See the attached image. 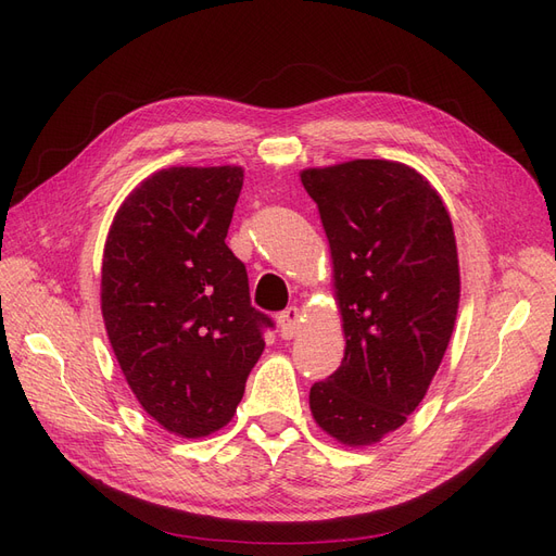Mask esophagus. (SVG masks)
Masks as SVG:
<instances>
[{"instance_id":"34e87169","label":"esophagus","mask_w":556,"mask_h":556,"mask_svg":"<svg viewBox=\"0 0 556 556\" xmlns=\"http://www.w3.org/2000/svg\"><path fill=\"white\" fill-rule=\"evenodd\" d=\"M300 309L298 307H289V309H283L281 314H279V330H281V337L283 339H293L295 334H298V330H300Z\"/></svg>"}]
</instances>
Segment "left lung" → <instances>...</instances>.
I'll use <instances>...</instances> for the list:
<instances>
[{"instance_id": "1", "label": "left lung", "mask_w": 556, "mask_h": 556, "mask_svg": "<svg viewBox=\"0 0 556 556\" xmlns=\"http://www.w3.org/2000/svg\"><path fill=\"white\" fill-rule=\"evenodd\" d=\"M300 180L326 228L344 361L309 390L320 429L371 445L414 414L451 342L459 263L451 214L425 177L397 161L355 159Z\"/></svg>"}]
</instances>
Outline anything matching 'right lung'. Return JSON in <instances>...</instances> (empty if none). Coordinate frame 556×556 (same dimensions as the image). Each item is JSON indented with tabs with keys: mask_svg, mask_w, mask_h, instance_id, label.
<instances>
[{
	"mask_svg": "<svg viewBox=\"0 0 556 556\" xmlns=\"http://www.w3.org/2000/svg\"><path fill=\"white\" fill-rule=\"evenodd\" d=\"M242 180L240 166L159 170L119 205L103 249L101 314L119 369L185 439L228 425L275 326L226 244Z\"/></svg>",
	"mask_w": 556,
	"mask_h": 556,
	"instance_id": "right-lung-1",
	"label": "right lung"
}]
</instances>
